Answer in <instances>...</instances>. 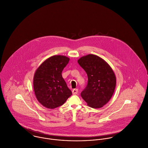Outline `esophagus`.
Wrapping results in <instances>:
<instances>
[{
    "label": "esophagus",
    "mask_w": 148,
    "mask_h": 148,
    "mask_svg": "<svg viewBox=\"0 0 148 148\" xmlns=\"http://www.w3.org/2000/svg\"><path fill=\"white\" fill-rule=\"evenodd\" d=\"M78 90L77 89H73L72 90V92H73V94L74 95H75V94H78Z\"/></svg>",
    "instance_id": "esophagus-1"
}]
</instances>
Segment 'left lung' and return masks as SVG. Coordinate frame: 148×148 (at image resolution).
<instances>
[{
	"instance_id": "1",
	"label": "left lung",
	"mask_w": 148,
	"mask_h": 148,
	"mask_svg": "<svg viewBox=\"0 0 148 148\" xmlns=\"http://www.w3.org/2000/svg\"><path fill=\"white\" fill-rule=\"evenodd\" d=\"M86 71L88 82L81 95L90 107L101 108L111 99L116 85V77L110 65L101 57L89 54L78 60Z\"/></svg>"
}]
</instances>
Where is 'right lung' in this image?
<instances>
[{"label":"right lung","instance_id":"1","mask_svg":"<svg viewBox=\"0 0 148 148\" xmlns=\"http://www.w3.org/2000/svg\"><path fill=\"white\" fill-rule=\"evenodd\" d=\"M69 60L64 56H54L46 59L35 71L34 92L38 102L46 108L59 107L72 94L62 76Z\"/></svg>","mask_w":148,"mask_h":148}]
</instances>
